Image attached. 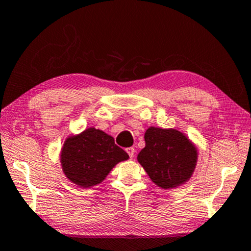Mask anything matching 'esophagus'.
<instances>
[{"label": "esophagus", "mask_w": 251, "mask_h": 251, "mask_svg": "<svg viewBox=\"0 0 251 251\" xmlns=\"http://www.w3.org/2000/svg\"><path fill=\"white\" fill-rule=\"evenodd\" d=\"M126 151L128 152V155L130 156V158H133V156H134V152H136V150H134V148H133V147H129V148H126Z\"/></svg>", "instance_id": "1"}]
</instances>
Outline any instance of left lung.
<instances>
[{
    "mask_svg": "<svg viewBox=\"0 0 251 251\" xmlns=\"http://www.w3.org/2000/svg\"><path fill=\"white\" fill-rule=\"evenodd\" d=\"M146 146L137 160L150 179L164 190L186 184L198 164L199 150L186 134L177 129L149 126L145 132Z\"/></svg>",
    "mask_w": 251,
    "mask_h": 251,
    "instance_id": "1",
    "label": "left lung"
}]
</instances>
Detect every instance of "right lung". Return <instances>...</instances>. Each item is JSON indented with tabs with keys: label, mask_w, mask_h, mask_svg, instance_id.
<instances>
[{
	"label": "right lung",
	"mask_w": 251,
	"mask_h": 251,
	"mask_svg": "<svg viewBox=\"0 0 251 251\" xmlns=\"http://www.w3.org/2000/svg\"><path fill=\"white\" fill-rule=\"evenodd\" d=\"M128 159L129 155L114 144L112 136L94 126L68 136L59 153L64 175L82 188L101 184L115 165Z\"/></svg>",
	"instance_id": "add662e5"
}]
</instances>
